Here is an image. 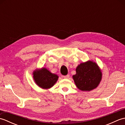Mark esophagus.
Wrapping results in <instances>:
<instances>
[{
  "instance_id": "34e87169",
  "label": "esophagus",
  "mask_w": 125,
  "mask_h": 125,
  "mask_svg": "<svg viewBox=\"0 0 125 125\" xmlns=\"http://www.w3.org/2000/svg\"><path fill=\"white\" fill-rule=\"evenodd\" d=\"M63 77L64 78H69V75H65V76H63Z\"/></svg>"
}]
</instances>
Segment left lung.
<instances>
[{
  "instance_id": "8db88e82",
  "label": "left lung",
  "mask_w": 125,
  "mask_h": 125,
  "mask_svg": "<svg viewBox=\"0 0 125 125\" xmlns=\"http://www.w3.org/2000/svg\"><path fill=\"white\" fill-rule=\"evenodd\" d=\"M76 71L73 77L76 86L82 91H90L94 89L102 80V73L97 64L93 61L81 63Z\"/></svg>"
}]
</instances>
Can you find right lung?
<instances>
[{
  "mask_svg": "<svg viewBox=\"0 0 125 125\" xmlns=\"http://www.w3.org/2000/svg\"><path fill=\"white\" fill-rule=\"evenodd\" d=\"M33 75L35 83L43 89H49L54 86L58 78L57 75L50 73L45 68L34 70Z\"/></svg>",
  "mask_w": 125,
  "mask_h": 125,
  "instance_id": "add662e5",
  "label": "right lung"
}]
</instances>
